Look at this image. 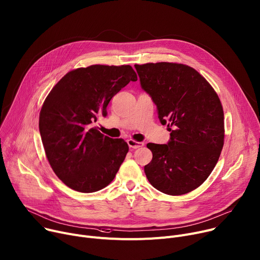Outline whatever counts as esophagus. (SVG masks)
I'll use <instances>...</instances> for the list:
<instances>
[{"label": "esophagus", "mask_w": 260, "mask_h": 260, "mask_svg": "<svg viewBox=\"0 0 260 260\" xmlns=\"http://www.w3.org/2000/svg\"><path fill=\"white\" fill-rule=\"evenodd\" d=\"M127 143H128V146L131 148V149H138V148H141V147H143L145 144L144 143H139V142H135V141H133V139H128L127 141Z\"/></svg>", "instance_id": "34e87169"}]
</instances>
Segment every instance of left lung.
<instances>
[{
    "label": "left lung",
    "mask_w": 260,
    "mask_h": 260,
    "mask_svg": "<svg viewBox=\"0 0 260 260\" xmlns=\"http://www.w3.org/2000/svg\"><path fill=\"white\" fill-rule=\"evenodd\" d=\"M134 67L159 121L171 131L167 145H147L153 158L145 166L146 176L164 193H187L206 180L221 155L225 132L221 101L206 79L188 66Z\"/></svg>",
    "instance_id": "obj_1"
}]
</instances>
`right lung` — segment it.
I'll use <instances>...</instances> for the list:
<instances>
[{
  "label": "right lung",
  "mask_w": 260,
  "mask_h": 260,
  "mask_svg": "<svg viewBox=\"0 0 260 260\" xmlns=\"http://www.w3.org/2000/svg\"><path fill=\"white\" fill-rule=\"evenodd\" d=\"M137 76L130 66H90L69 72L45 100L39 132L50 166L60 180L80 192L106 187L129 151L93 123L107 115L110 100Z\"/></svg>",
  "instance_id": "1"
}]
</instances>
